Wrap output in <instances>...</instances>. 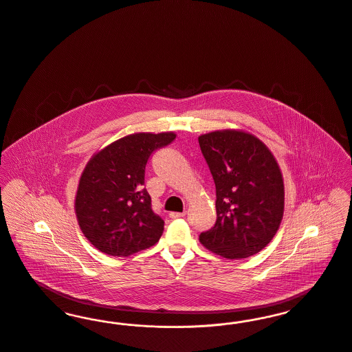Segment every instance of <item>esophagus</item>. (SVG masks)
Returning <instances> with one entry per match:
<instances>
[{
    "mask_svg": "<svg viewBox=\"0 0 352 352\" xmlns=\"http://www.w3.org/2000/svg\"><path fill=\"white\" fill-rule=\"evenodd\" d=\"M185 214H186V212H170L169 213V217L170 219H180V217H184Z\"/></svg>",
    "mask_w": 352,
    "mask_h": 352,
    "instance_id": "1",
    "label": "esophagus"
}]
</instances>
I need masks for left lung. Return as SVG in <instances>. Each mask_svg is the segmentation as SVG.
<instances>
[{"instance_id":"1","label":"left lung","mask_w":352,"mask_h":352,"mask_svg":"<svg viewBox=\"0 0 352 352\" xmlns=\"http://www.w3.org/2000/svg\"><path fill=\"white\" fill-rule=\"evenodd\" d=\"M199 144L217 196V221L200 234V242L223 258H248L279 229L285 210L280 168L267 146L248 131H212L199 136Z\"/></svg>"}]
</instances>
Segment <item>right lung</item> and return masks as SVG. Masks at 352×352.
Returning <instances> with one entry per match:
<instances>
[{"mask_svg":"<svg viewBox=\"0 0 352 352\" xmlns=\"http://www.w3.org/2000/svg\"><path fill=\"white\" fill-rule=\"evenodd\" d=\"M176 138L135 132L96 151L83 168L75 193L78 225L98 250L129 257L160 240L164 221L151 209L144 172L151 153Z\"/></svg>","mask_w":352,"mask_h":352,"instance_id":"right-lung-1","label":"right lung"}]
</instances>
